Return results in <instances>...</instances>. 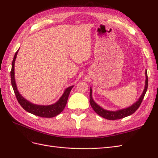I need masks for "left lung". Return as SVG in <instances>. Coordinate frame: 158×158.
Returning <instances> with one entry per match:
<instances>
[{
    "mask_svg": "<svg viewBox=\"0 0 158 158\" xmlns=\"http://www.w3.org/2000/svg\"><path fill=\"white\" fill-rule=\"evenodd\" d=\"M145 74H146V77L145 88L144 89V92H143L141 97L139 98V99H138V101L137 102H136L134 105H132V106L129 107L128 108H126V109H124L118 110V111H107V110H105V109H102L101 107H99L98 104L95 103L94 99H92V89H90L89 103H90L91 106H92V107L94 110V111L95 113H97L99 116H101L106 119H108V120H117V119H121V118H125L127 116H129V115H131V114H133L140 106L142 100L144 98V95L146 94V92L147 89H148V74H147L146 70Z\"/></svg>",
    "mask_w": 158,
    "mask_h": 158,
    "instance_id": "left-lung-1",
    "label": "left lung"
}]
</instances>
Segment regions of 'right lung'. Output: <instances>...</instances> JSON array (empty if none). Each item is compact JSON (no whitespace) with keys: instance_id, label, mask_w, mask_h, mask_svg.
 <instances>
[{"instance_id":"add662e5","label":"right lung","mask_w":158,"mask_h":158,"mask_svg":"<svg viewBox=\"0 0 158 158\" xmlns=\"http://www.w3.org/2000/svg\"><path fill=\"white\" fill-rule=\"evenodd\" d=\"M17 53L18 51L16 52L15 55H14V59L12 60V69L10 71V78L12 86L13 88L14 94L16 95V97L18 103H20V105L23 107V109H24L26 111L41 117L51 118L60 114L63 111V109L66 106V103H67L68 101L70 92L72 88H73V86H70L68 88H66L63 95H62L59 101L54 104L51 105V106H38V105H34L27 101L26 99L23 98L22 95L19 94L16 87L15 78H14V63H15Z\"/></svg>"}]
</instances>
